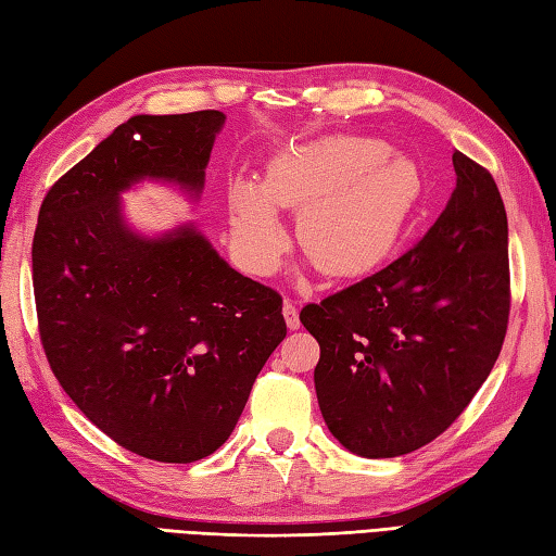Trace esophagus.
<instances>
[{
  "label": "esophagus",
  "instance_id": "obj_1",
  "mask_svg": "<svg viewBox=\"0 0 556 556\" xmlns=\"http://www.w3.org/2000/svg\"><path fill=\"white\" fill-rule=\"evenodd\" d=\"M283 319H287V327L289 329H299L301 327V319H299V307H295L291 301H283Z\"/></svg>",
  "mask_w": 556,
  "mask_h": 556
}]
</instances>
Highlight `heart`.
Wrapping results in <instances>:
<instances>
[{"label":"heart","instance_id":"heart-1","mask_svg":"<svg viewBox=\"0 0 556 556\" xmlns=\"http://www.w3.org/2000/svg\"><path fill=\"white\" fill-rule=\"evenodd\" d=\"M421 197L419 165L383 139L321 137L277 153L261 182L231 179V247L253 275H273L289 247L277 211H299V243L319 273L363 277L389 261Z\"/></svg>","mask_w":556,"mask_h":556}]
</instances>
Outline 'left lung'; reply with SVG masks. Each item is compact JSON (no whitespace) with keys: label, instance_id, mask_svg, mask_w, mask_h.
Here are the masks:
<instances>
[{"label":"left lung","instance_id":"1","mask_svg":"<svg viewBox=\"0 0 556 556\" xmlns=\"http://www.w3.org/2000/svg\"><path fill=\"white\" fill-rule=\"evenodd\" d=\"M457 185L417 247L301 309L319 343L331 435L369 459L431 443L481 389L509 319V229L495 179L453 153Z\"/></svg>","mask_w":556,"mask_h":556}]
</instances>
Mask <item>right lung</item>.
I'll list each match as a JSON object with an SVG mask.
<instances>
[{
    "mask_svg": "<svg viewBox=\"0 0 556 556\" xmlns=\"http://www.w3.org/2000/svg\"><path fill=\"white\" fill-rule=\"evenodd\" d=\"M223 111L132 115L42 201L33 287L51 371L115 443L156 462L213 455L287 337L279 293L182 223L141 235L121 197L173 185L201 199Z\"/></svg>",
    "mask_w": 556,
    "mask_h": 556,
    "instance_id": "right-lung-1",
    "label": "right lung"
}]
</instances>
